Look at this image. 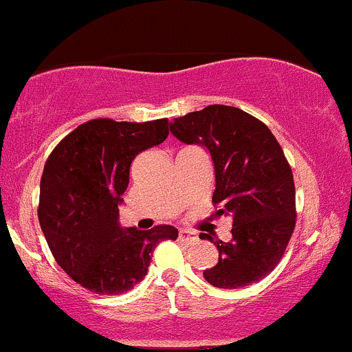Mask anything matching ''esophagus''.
Wrapping results in <instances>:
<instances>
[{"label": "esophagus", "mask_w": 352, "mask_h": 352, "mask_svg": "<svg viewBox=\"0 0 352 352\" xmlns=\"http://www.w3.org/2000/svg\"><path fill=\"white\" fill-rule=\"evenodd\" d=\"M179 239H180V241L192 243V241H195V239H197V236H195V232L187 231V229H180V231H179Z\"/></svg>", "instance_id": "34e87169"}]
</instances>
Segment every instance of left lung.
Here are the masks:
<instances>
[{
	"label": "left lung",
	"mask_w": 352,
	"mask_h": 352,
	"mask_svg": "<svg viewBox=\"0 0 352 352\" xmlns=\"http://www.w3.org/2000/svg\"><path fill=\"white\" fill-rule=\"evenodd\" d=\"M170 131L209 151L216 216L232 219L229 241L199 236L219 251V261L204 270V278L231 290L260 282L282 260L295 228L294 175L282 146L260 120L223 104L175 118Z\"/></svg>",
	"instance_id": "obj_1"
}]
</instances>
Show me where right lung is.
<instances>
[{
    "instance_id": "right-lung-1",
    "label": "right lung",
    "mask_w": 352,
    "mask_h": 352,
    "mask_svg": "<svg viewBox=\"0 0 352 352\" xmlns=\"http://www.w3.org/2000/svg\"><path fill=\"white\" fill-rule=\"evenodd\" d=\"M166 136L165 118L148 123L101 118L69 133L47 160L40 228L58 266L94 294L131 290L146 275L157 244L179 236L168 224L140 231L120 223L131 162Z\"/></svg>"
}]
</instances>
